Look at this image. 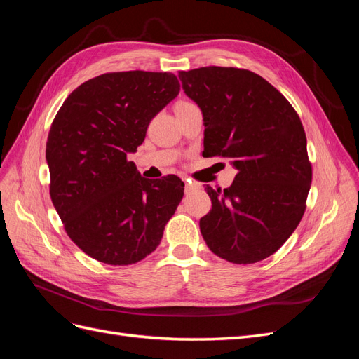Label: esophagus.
Instances as JSON below:
<instances>
[{
	"label": "esophagus",
	"mask_w": 359,
	"mask_h": 359,
	"mask_svg": "<svg viewBox=\"0 0 359 359\" xmlns=\"http://www.w3.org/2000/svg\"><path fill=\"white\" fill-rule=\"evenodd\" d=\"M184 182H186V193H191L193 190L198 189V184L191 182L190 180H184Z\"/></svg>",
	"instance_id": "obj_1"
}]
</instances>
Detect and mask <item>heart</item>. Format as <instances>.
<instances>
[{
  "label": "heart",
  "mask_w": 359,
  "mask_h": 359,
  "mask_svg": "<svg viewBox=\"0 0 359 359\" xmlns=\"http://www.w3.org/2000/svg\"><path fill=\"white\" fill-rule=\"evenodd\" d=\"M180 104H184V103H180Z\"/></svg>",
  "instance_id": "b5f03b06"
}]
</instances>
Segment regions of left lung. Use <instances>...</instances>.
<instances>
[{"label":"left lung","mask_w":359,"mask_h":359,"mask_svg":"<svg viewBox=\"0 0 359 359\" xmlns=\"http://www.w3.org/2000/svg\"><path fill=\"white\" fill-rule=\"evenodd\" d=\"M178 76L203 115V154L229 158L236 169L231 187L206 186L212 210L201 233L222 259L259 262L286 243L306 211L311 165L301 119L250 70L212 66Z\"/></svg>","instance_id":"1"}]
</instances>
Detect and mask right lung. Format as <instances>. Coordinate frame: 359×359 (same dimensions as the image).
I'll return each mask as SVG.
<instances>
[{"mask_svg":"<svg viewBox=\"0 0 359 359\" xmlns=\"http://www.w3.org/2000/svg\"><path fill=\"white\" fill-rule=\"evenodd\" d=\"M180 93L173 73H104L79 85L49 130L50 199L70 240L107 265L153 253L184 196V182L140 177L127 156Z\"/></svg>","mask_w":359,"mask_h":359,"instance_id":"1","label":"right lung"}]
</instances>
